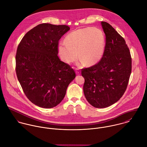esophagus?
<instances>
[{
	"instance_id": "esophagus-1",
	"label": "esophagus",
	"mask_w": 147,
	"mask_h": 147,
	"mask_svg": "<svg viewBox=\"0 0 147 147\" xmlns=\"http://www.w3.org/2000/svg\"><path fill=\"white\" fill-rule=\"evenodd\" d=\"M76 74H77V75H80V73H81V72L80 71H76Z\"/></svg>"
}]
</instances>
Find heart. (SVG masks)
I'll use <instances>...</instances> for the list:
<instances>
[{"mask_svg": "<svg viewBox=\"0 0 147 147\" xmlns=\"http://www.w3.org/2000/svg\"><path fill=\"white\" fill-rule=\"evenodd\" d=\"M65 42H61L58 47L61 59L70 63L79 56L81 59L78 63L83 66L97 63L102 59L105 48V37L99 29L88 27L76 30L65 38Z\"/></svg>", "mask_w": 147, "mask_h": 147, "instance_id": "b5f03b06", "label": "heart"}]
</instances>
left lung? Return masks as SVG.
<instances>
[{"mask_svg":"<svg viewBox=\"0 0 147 147\" xmlns=\"http://www.w3.org/2000/svg\"><path fill=\"white\" fill-rule=\"evenodd\" d=\"M101 26L106 35V46L101 60L84 69V92L88 103L105 108L117 102L124 94L131 73L132 61L124 39L110 24Z\"/></svg>","mask_w":147,"mask_h":147,"instance_id":"obj_1","label":"left lung"}]
</instances>
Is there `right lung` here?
Instances as JSON below:
<instances>
[{
    "label": "right lung",
    "instance_id": "1",
    "mask_svg": "<svg viewBox=\"0 0 147 147\" xmlns=\"http://www.w3.org/2000/svg\"><path fill=\"white\" fill-rule=\"evenodd\" d=\"M69 30L65 25L40 24L25 34L18 47V79L28 99L38 107L58 105L76 77L74 70L57 56L59 40Z\"/></svg>",
    "mask_w": 147,
    "mask_h": 147
}]
</instances>
